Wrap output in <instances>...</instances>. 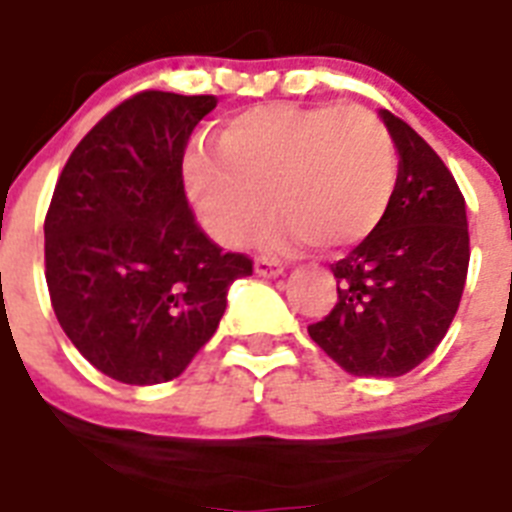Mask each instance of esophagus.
<instances>
[{
  "label": "esophagus",
  "mask_w": 512,
  "mask_h": 512,
  "mask_svg": "<svg viewBox=\"0 0 512 512\" xmlns=\"http://www.w3.org/2000/svg\"><path fill=\"white\" fill-rule=\"evenodd\" d=\"M253 267H256V275L259 277L283 275V264H280L277 259H272V256H256Z\"/></svg>",
  "instance_id": "obj_1"
}]
</instances>
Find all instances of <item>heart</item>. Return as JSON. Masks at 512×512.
<instances>
[{"instance_id":"heart-1","label":"heart","mask_w":512,"mask_h":512,"mask_svg":"<svg viewBox=\"0 0 512 512\" xmlns=\"http://www.w3.org/2000/svg\"><path fill=\"white\" fill-rule=\"evenodd\" d=\"M219 152L192 149L184 178L221 245L243 243L269 197V240L342 251L379 227L398 181L390 130L366 106H251L219 130Z\"/></svg>"}]
</instances>
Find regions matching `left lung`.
I'll list each match as a JSON object with an SVG mask.
<instances>
[{
    "label": "left lung",
    "mask_w": 512,
    "mask_h": 512,
    "mask_svg": "<svg viewBox=\"0 0 512 512\" xmlns=\"http://www.w3.org/2000/svg\"><path fill=\"white\" fill-rule=\"evenodd\" d=\"M382 114L400 165L379 227L331 264L334 310L312 323V342L355 376H403L449 331L470 264L465 197L433 146Z\"/></svg>",
    "instance_id": "left-lung-1"
}]
</instances>
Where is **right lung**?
I'll return each instance as SVG.
<instances>
[{
	"label": "right lung",
	"instance_id": "right-lung-1",
	"mask_svg": "<svg viewBox=\"0 0 512 512\" xmlns=\"http://www.w3.org/2000/svg\"><path fill=\"white\" fill-rule=\"evenodd\" d=\"M216 95L144 90L106 114L63 165L45 216L55 318L101 374L176 379L216 334L227 291L253 272L194 221L184 149Z\"/></svg>",
	"mask_w": 512,
	"mask_h": 512
}]
</instances>
